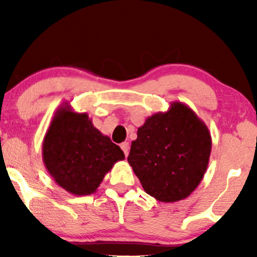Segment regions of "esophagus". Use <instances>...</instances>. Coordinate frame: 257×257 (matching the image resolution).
Returning a JSON list of instances; mask_svg holds the SVG:
<instances>
[{
  "instance_id": "1",
  "label": "esophagus",
  "mask_w": 257,
  "mask_h": 257,
  "mask_svg": "<svg viewBox=\"0 0 257 257\" xmlns=\"http://www.w3.org/2000/svg\"><path fill=\"white\" fill-rule=\"evenodd\" d=\"M120 147H121V150L124 151L125 157H127V156H128V151H130V145H128V143H127V142H124L122 144H120Z\"/></svg>"
}]
</instances>
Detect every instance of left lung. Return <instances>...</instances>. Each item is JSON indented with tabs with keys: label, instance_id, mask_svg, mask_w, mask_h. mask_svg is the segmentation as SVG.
<instances>
[{
	"label": "left lung",
	"instance_id": "1",
	"mask_svg": "<svg viewBox=\"0 0 257 257\" xmlns=\"http://www.w3.org/2000/svg\"><path fill=\"white\" fill-rule=\"evenodd\" d=\"M127 161L144 191L161 202L192 194L203 179L212 152L207 125L181 101L149 117L138 128Z\"/></svg>",
	"mask_w": 257,
	"mask_h": 257
}]
</instances>
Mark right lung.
<instances>
[{
    "instance_id": "right-lung-1",
    "label": "right lung",
    "mask_w": 257,
    "mask_h": 257,
    "mask_svg": "<svg viewBox=\"0 0 257 257\" xmlns=\"http://www.w3.org/2000/svg\"><path fill=\"white\" fill-rule=\"evenodd\" d=\"M44 166L59 187L73 195L96 193L105 174L124 160L120 147L69 103L55 112L42 145Z\"/></svg>"
}]
</instances>
